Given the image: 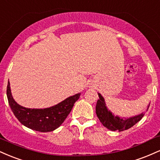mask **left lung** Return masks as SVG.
Returning a JSON list of instances; mask_svg holds the SVG:
<instances>
[{
	"instance_id": "obj_1",
	"label": "left lung",
	"mask_w": 160,
	"mask_h": 160,
	"mask_svg": "<svg viewBox=\"0 0 160 160\" xmlns=\"http://www.w3.org/2000/svg\"><path fill=\"white\" fill-rule=\"evenodd\" d=\"M99 99L97 101L95 112H96L97 117H98L99 120L102 125L111 131H119L122 132L124 130L128 129L129 128L132 127L138 122H139L144 117V113L135 116V117H129V118H121L118 116H115L108 109L106 106L105 102L103 97L100 93H98ZM150 106V104H149ZM148 106V108H149Z\"/></svg>"
}]
</instances>
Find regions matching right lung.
<instances>
[{"label":"right lung","instance_id":"add662e5","mask_svg":"<svg viewBox=\"0 0 160 160\" xmlns=\"http://www.w3.org/2000/svg\"><path fill=\"white\" fill-rule=\"evenodd\" d=\"M80 94L81 93H78L70 96L52 107L43 109H32L22 107L16 103L11 94L10 82H8L7 88L9 104L18 120L26 127L41 132L54 131L59 127L71 111Z\"/></svg>","mask_w":160,"mask_h":160}]
</instances>
